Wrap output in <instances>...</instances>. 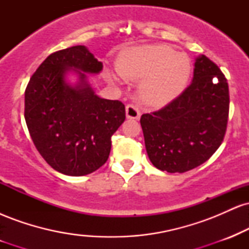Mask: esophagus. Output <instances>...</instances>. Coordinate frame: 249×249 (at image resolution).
I'll return each instance as SVG.
<instances>
[{
	"instance_id": "obj_1",
	"label": "esophagus",
	"mask_w": 249,
	"mask_h": 249,
	"mask_svg": "<svg viewBox=\"0 0 249 249\" xmlns=\"http://www.w3.org/2000/svg\"><path fill=\"white\" fill-rule=\"evenodd\" d=\"M126 117L130 119H139V117H141V111H139L138 107L132 104V103L127 104L126 105Z\"/></svg>"
}]
</instances>
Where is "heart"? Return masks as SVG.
<instances>
[{
	"instance_id": "1",
	"label": "heart",
	"mask_w": 249,
	"mask_h": 249,
	"mask_svg": "<svg viewBox=\"0 0 249 249\" xmlns=\"http://www.w3.org/2000/svg\"><path fill=\"white\" fill-rule=\"evenodd\" d=\"M123 78L138 82L142 101L162 107L176 99L190 81L192 64L184 53L166 44L142 45L125 51L117 62Z\"/></svg>"
}]
</instances>
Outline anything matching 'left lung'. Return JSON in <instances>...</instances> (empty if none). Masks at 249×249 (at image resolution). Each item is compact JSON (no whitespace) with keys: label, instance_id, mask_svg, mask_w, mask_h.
<instances>
[{"label":"left lung","instance_id":"8db88e82","mask_svg":"<svg viewBox=\"0 0 249 249\" xmlns=\"http://www.w3.org/2000/svg\"><path fill=\"white\" fill-rule=\"evenodd\" d=\"M228 112L227 79L215 63L199 56L192 83L160 110L142 116L151 162L168 173H184L204 164L224 141Z\"/></svg>","mask_w":249,"mask_h":249}]
</instances>
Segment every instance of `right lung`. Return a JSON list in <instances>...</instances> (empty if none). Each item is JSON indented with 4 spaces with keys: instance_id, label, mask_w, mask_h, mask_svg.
<instances>
[{
    "instance_id": "right-lung-1",
    "label": "right lung",
    "mask_w": 249,
    "mask_h": 249,
    "mask_svg": "<svg viewBox=\"0 0 249 249\" xmlns=\"http://www.w3.org/2000/svg\"><path fill=\"white\" fill-rule=\"evenodd\" d=\"M73 69L80 83L71 87L65 73ZM102 62L84 45L53 53L31 76L24 93V118L37 151L57 172L79 177L105 164L111 137L125 121L119 101L99 98L87 82Z\"/></svg>"
}]
</instances>
